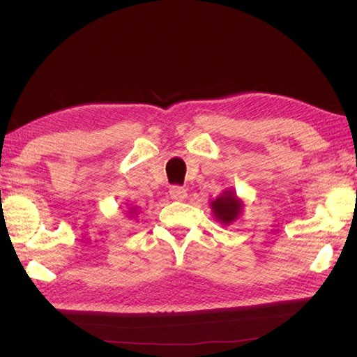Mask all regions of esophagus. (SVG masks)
Returning <instances> with one entry per match:
<instances>
[{"label":"esophagus","instance_id":"1","mask_svg":"<svg viewBox=\"0 0 357 357\" xmlns=\"http://www.w3.org/2000/svg\"><path fill=\"white\" fill-rule=\"evenodd\" d=\"M169 197L176 201H183V199H186L188 192H186V189H183L180 186H172L169 189Z\"/></svg>","mask_w":357,"mask_h":357}]
</instances>
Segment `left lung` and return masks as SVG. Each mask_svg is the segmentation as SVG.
<instances>
[{
    "label": "left lung",
    "mask_w": 357,
    "mask_h": 357,
    "mask_svg": "<svg viewBox=\"0 0 357 357\" xmlns=\"http://www.w3.org/2000/svg\"><path fill=\"white\" fill-rule=\"evenodd\" d=\"M211 213L220 225H231L238 220L244 210V202L236 197L234 189H225L220 195L210 202Z\"/></svg>",
    "instance_id": "left-lung-1"
}]
</instances>
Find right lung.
<instances>
[{"mask_svg":"<svg viewBox=\"0 0 357 357\" xmlns=\"http://www.w3.org/2000/svg\"><path fill=\"white\" fill-rule=\"evenodd\" d=\"M137 213H138V211H137V208H134V207H131V208H129V211H128V214H129V215H131V218H132V219H134V215H135ZM131 218H129V219H131Z\"/></svg>","mask_w":357,"mask_h":357,"instance_id":"obj_1","label":"right lung"}]
</instances>
